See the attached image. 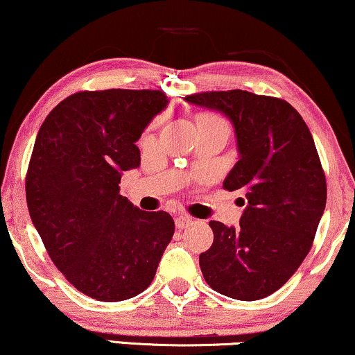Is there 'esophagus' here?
<instances>
[{
  "label": "esophagus",
  "instance_id": "esophagus-1",
  "mask_svg": "<svg viewBox=\"0 0 355 355\" xmlns=\"http://www.w3.org/2000/svg\"><path fill=\"white\" fill-rule=\"evenodd\" d=\"M193 223V219L190 216H187V214H178L177 218H175V226L178 227V230H185V227L190 226Z\"/></svg>",
  "mask_w": 355,
  "mask_h": 355
}]
</instances>
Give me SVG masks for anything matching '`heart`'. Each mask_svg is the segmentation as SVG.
<instances>
[{
    "mask_svg": "<svg viewBox=\"0 0 355 355\" xmlns=\"http://www.w3.org/2000/svg\"><path fill=\"white\" fill-rule=\"evenodd\" d=\"M201 118H214V116H209V114H205V116H201Z\"/></svg>",
    "mask_w": 355,
    "mask_h": 355,
    "instance_id": "b5f03b06",
    "label": "heart"
}]
</instances>
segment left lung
Returning <instances> with one entry per match:
<instances>
[{"mask_svg":"<svg viewBox=\"0 0 355 355\" xmlns=\"http://www.w3.org/2000/svg\"><path fill=\"white\" fill-rule=\"evenodd\" d=\"M234 128L237 160L223 187L245 193L239 226L209 221L213 245L200 254L211 288L254 302L286 284L311 249L326 206V178L315 141L285 100L244 89L187 96Z\"/></svg>","mask_w":355,"mask_h":355,"instance_id":"left-lung-1","label":"left lung"}]
</instances>
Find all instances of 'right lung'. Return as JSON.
Segmentation results:
<instances>
[{
    "instance_id": "1",
    "label": "right lung",
    "mask_w": 355,
    "mask_h": 355,
    "mask_svg": "<svg viewBox=\"0 0 355 355\" xmlns=\"http://www.w3.org/2000/svg\"><path fill=\"white\" fill-rule=\"evenodd\" d=\"M168 105L157 89L80 92L40 125L26 177L34 227L55 267L98 302L142 293L175 223L119 195L123 172L141 165L136 142Z\"/></svg>"
}]
</instances>
